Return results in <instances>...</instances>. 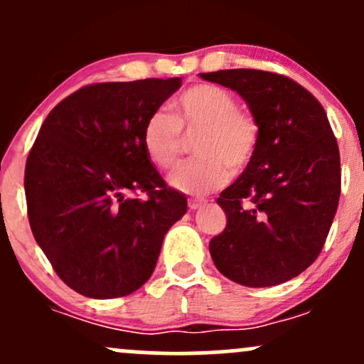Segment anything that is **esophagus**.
Instances as JSON below:
<instances>
[{
    "mask_svg": "<svg viewBox=\"0 0 364 364\" xmlns=\"http://www.w3.org/2000/svg\"><path fill=\"white\" fill-rule=\"evenodd\" d=\"M205 203H207L205 200H202V198H190V200H188V207H190V210H196V208L203 207Z\"/></svg>",
    "mask_w": 364,
    "mask_h": 364,
    "instance_id": "obj_1",
    "label": "esophagus"
}]
</instances>
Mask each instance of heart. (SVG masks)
<instances>
[{
    "label": "heart",
    "instance_id": "obj_1",
    "mask_svg": "<svg viewBox=\"0 0 364 364\" xmlns=\"http://www.w3.org/2000/svg\"><path fill=\"white\" fill-rule=\"evenodd\" d=\"M185 135L195 136L196 159L171 173V186L183 193L205 195L229 181L252 161L258 144V124L237 109L231 92L212 83L188 87L173 101V114L156 111L145 121L141 144L150 161L171 169L185 147Z\"/></svg>",
    "mask_w": 364,
    "mask_h": 364
}]
</instances>
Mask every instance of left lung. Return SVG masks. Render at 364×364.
Wrapping results in <instances>:
<instances>
[{
    "label": "left lung",
    "mask_w": 364,
    "mask_h": 364,
    "mask_svg": "<svg viewBox=\"0 0 364 364\" xmlns=\"http://www.w3.org/2000/svg\"><path fill=\"white\" fill-rule=\"evenodd\" d=\"M203 80L236 90L258 124L245 173L217 198L228 224L210 240L219 272L241 286L269 287L316 260L341 196V156L327 112L289 77L219 70Z\"/></svg>",
    "instance_id": "1"
}]
</instances>
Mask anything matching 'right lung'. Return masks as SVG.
I'll list each match as a JSON object with an SVG mask.
<instances>
[{"instance_id": "1", "label": "right lung", "mask_w": 364, "mask_h": 364, "mask_svg": "<svg viewBox=\"0 0 364 364\" xmlns=\"http://www.w3.org/2000/svg\"><path fill=\"white\" fill-rule=\"evenodd\" d=\"M181 78L85 85L54 106L25 164L32 235L58 277L87 298L132 294L152 275L186 196L166 185L145 121Z\"/></svg>"}]
</instances>
